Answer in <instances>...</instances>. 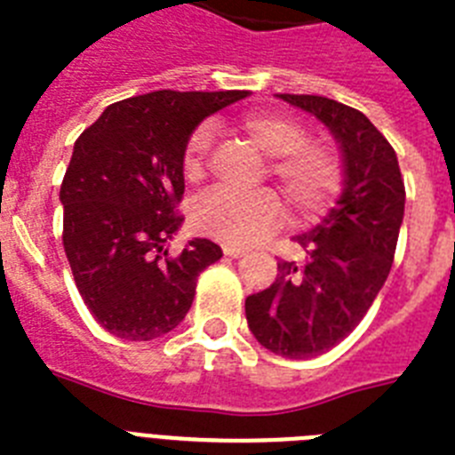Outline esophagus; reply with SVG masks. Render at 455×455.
Wrapping results in <instances>:
<instances>
[{
  "label": "esophagus",
  "mask_w": 455,
  "mask_h": 455,
  "mask_svg": "<svg viewBox=\"0 0 455 455\" xmlns=\"http://www.w3.org/2000/svg\"><path fill=\"white\" fill-rule=\"evenodd\" d=\"M248 252L245 248H241V245H234V243H224V255L227 257H243Z\"/></svg>",
  "instance_id": "esophagus-1"
}]
</instances>
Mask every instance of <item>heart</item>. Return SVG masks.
<instances>
[{
	"label": "heart",
	"mask_w": 455,
	"mask_h": 455,
	"mask_svg": "<svg viewBox=\"0 0 455 455\" xmlns=\"http://www.w3.org/2000/svg\"><path fill=\"white\" fill-rule=\"evenodd\" d=\"M241 130L252 139L257 148L271 156L269 172L283 186L292 210L299 217L323 212L342 184V170L335 153L316 139H304L302 124L285 113H248L241 117ZM210 146V124H200L186 139L181 151V174L188 184H198L205 177ZM193 220L203 234L212 238L234 245H250L262 241L281 224L283 203L271 188L252 193L214 188L198 200Z\"/></svg>",
	"instance_id": "b5f03b06"
}]
</instances>
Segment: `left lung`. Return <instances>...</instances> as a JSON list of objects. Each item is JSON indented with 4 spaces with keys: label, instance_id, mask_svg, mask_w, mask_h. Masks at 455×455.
I'll use <instances>...</instances> for the list:
<instances>
[{
    "label": "left lung",
    "instance_id": "1",
    "mask_svg": "<svg viewBox=\"0 0 455 455\" xmlns=\"http://www.w3.org/2000/svg\"><path fill=\"white\" fill-rule=\"evenodd\" d=\"M278 99L318 117L338 139L345 188L321 224L295 235L304 262L281 259L276 281L245 299V318L269 352L309 359L345 339L387 281L406 188L395 148L361 110L325 96Z\"/></svg>",
    "mask_w": 455,
    "mask_h": 455
}]
</instances>
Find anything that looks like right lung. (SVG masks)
<instances>
[{
    "label": "right lung",
    "mask_w": 455,
    "mask_h": 455,
    "mask_svg": "<svg viewBox=\"0 0 455 455\" xmlns=\"http://www.w3.org/2000/svg\"><path fill=\"white\" fill-rule=\"evenodd\" d=\"M245 92H151L103 110L75 141L60 184L63 248L92 316L141 342L174 331L191 309L200 271L221 257L207 238L170 257L184 217L181 151L207 116Z\"/></svg>",
    "instance_id": "add662e5"
}]
</instances>
